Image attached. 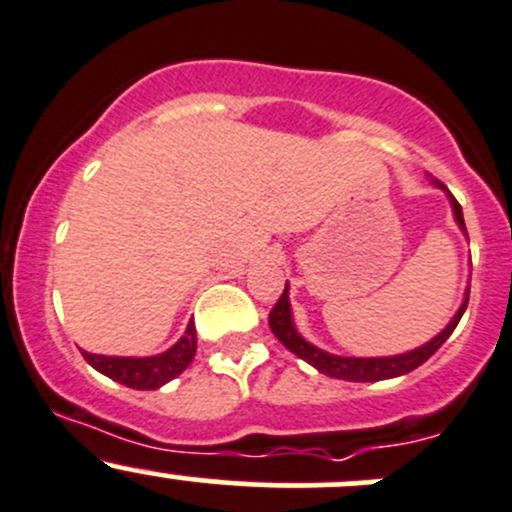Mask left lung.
Here are the masks:
<instances>
[{
    "label": "left lung",
    "instance_id": "obj_1",
    "mask_svg": "<svg viewBox=\"0 0 512 512\" xmlns=\"http://www.w3.org/2000/svg\"><path fill=\"white\" fill-rule=\"evenodd\" d=\"M431 185H436V188H441L443 193H446L448 203H451V210H453V220H456V225L461 227L463 235L468 237L466 223H463L461 205H458L456 198L448 193L446 185H441L438 180H431ZM468 294H471V280H468L466 292H463V302L461 307H458V312L453 314L451 322H448L436 337H431L426 344H421V347L409 349V352H401V354H391V356H339V354L327 352V349L314 347L312 342H307V339L299 334L297 324H294L292 302H289V282L285 285V292H282L280 302H277L275 309L270 312V329L272 334L285 344L289 352L299 356L302 361H307V364H312L314 369L324 376H332V379H344V381L396 379V376H404L409 374V371L418 369L423 361H428L438 352V349H441V344L451 337L456 324L461 322L463 312H466Z\"/></svg>",
    "mask_w": 512,
    "mask_h": 512
}]
</instances>
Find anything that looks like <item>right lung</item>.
<instances>
[{"mask_svg": "<svg viewBox=\"0 0 512 512\" xmlns=\"http://www.w3.org/2000/svg\"><path fill=\"white\" fill-rule=\"evenodd\" d=\"M195 349H198V337H195L193 322L188 324L183 337L173 344L165 352L153 354V356H103V354H91L81 349L84 359L98 371V374L108 376V379L118 381V384L128 386V389L138 391H151L160 389L163 384H168L170 379H175L178 374H183L188 369V364L193 361Z\"/></svg>", "mask_w": 512, "mask_h": 512, "instance_id": "right-lung-1", "label": "right lung"}]
</instances>
